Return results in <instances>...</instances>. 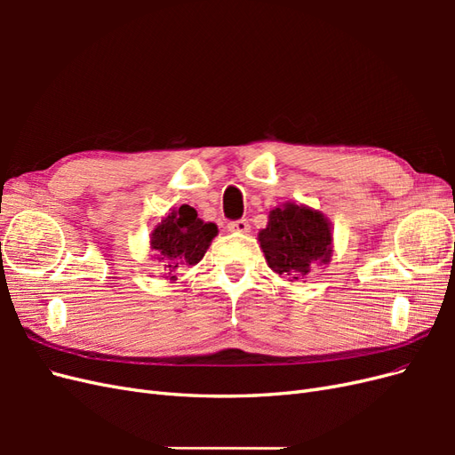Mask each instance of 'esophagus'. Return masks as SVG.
Wrapping results in <instances>:
<instances>
[{"mask_svg": "<svg viewBox=\"0 0 455 455\" xmlns=\"http://www.w3.org/2000/svg\"><path fill=\"white\" fill-rule=\"evenodd\" d=\"M228 228H229V231H235V233H249L251 224H249V220L239 218V220H231Z\"/></svg>", "mask_w": 455, "mask_h": 455, "instance_id": "34e87169", "label": "esophagus"}]
</instances>
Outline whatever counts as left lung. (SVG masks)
Wrapping results in <instances>:
<instances>
[{
	"instance_id": "left-lung-1",
	"label": "left lung",
	"mask_w": 455,
	"mask_h": 455,
	"mask_svg": "<svg viewBox=\"0 0 455 455\" xmlns=\"http://www.w3.org/2000/svg\"><path fill=\"white\" fill-rule=\"evenodd\" d=\"M267 266L288 279L299 281L315 261H328L332 233L326 218L304 204L286 203L269 212L267 228L259 231Z\"/></svg>"
}]
</instances>
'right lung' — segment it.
<instances>
[{
  "label": "right lung",
  "instance_id": "obj_1",
  "mask_svg": "<svg viewBox=\"0 0 455 455\" xmlns=\"http://www.w3.org/2000/svg\"><path fill=\"white\" fill-rule=\"evenodd\" d=\"M216 233L218 228L214 224H204L197 218L196 209L182 204L151 233V249L159 252L164 269L174 279L182 267L201 261Z\"/></svg>",
  "mask_w": 455,
  "mask_h": 455
}]
</instances>
